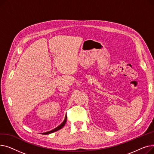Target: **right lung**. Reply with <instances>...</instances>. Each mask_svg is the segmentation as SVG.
Returning a JSON list of instances; mask_svg holds the SVG:
<instances>
[{
  "label": "right lung",
  "instance_id": "add662e5",
  "mask_svg": "<svg viewBox=\"0 0 154 154\" xmlns=\"http://www.w3.org/2000/svg\"><path fill=\"white\" fill-rule=\"evenodd\" d=\"M66 121H67V116L66 117V118H65V120H64L63 122L59 126H58L57 127H56L55 128L53 129V130H52V131H49V132H47L43 133V134H45V135H46V134H49L53 133V132H55V131H57L60 130V129L62 128L65 125V124H66Z\"/></svg>",
  "mask_w": 154,
  "mask_h": 154
}]
</instances>
